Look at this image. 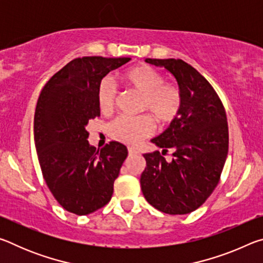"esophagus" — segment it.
Listing matches in <instances>:
<instances>
[{"label": "esophagus", "instance_id": "34e87169", "mask_svg": "<svg viewBox=\"0 0 263 263\" xmlns=\"http://www.w3.org/2000/svg\"><path fill=\"white\" fill-rule=\"evenodd\" d=\"M127 152H128V155H136V154L139 153V151L133 148V147H127Z\"/></svg>", "mask_w": 263, "mask_h": 263}]
</instances>
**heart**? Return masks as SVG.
Returning <instances> with one entry per match:
<instances>
[{
	"instance_id": "obj_1",
	"label": "heart",
	"mask_w": 263,
	"mask_h": 263,
	"mask_svg": "<svg viewBox=\"0 0 263 263\" xmlns=\"http://www.w3.org/2000/svg\"><path fill=\"white\" fill-rule=\"evenodd\" d=\"M126 86L139 92L140 111H148L162 125L172 123L180 115L183 94L175 83L164 81L163 75L148 65L135 67L123 75ZM97 105L102 114H110L118 100V90L112 80L105 78L96 92ZM155 124L149 115L119 116L109 124V135L115 140L136 145L153 135Z\"/></svg>"
}]
</instances>
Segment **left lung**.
<instances>
[{"instance_id":"1","label":"left lung","mask_w":263,"mask_h":263,"mask_svg":"<svg viewBox=\"0 0 263 263\" xmlns=\"http://www.w3.org/2000/svg\"><path fill=\"white\" fill-rule=\"evenodd\" d=\"M177 80L183 94L181 112L166 131L152 140L172 149V162L161 153L144 154L140 177L146 201L168 215H186L210 197L219 183L229 152V125L219 96L203 75L181 59H151Z\"/></svg>"}]
</instances>
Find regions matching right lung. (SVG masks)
Instances as JSON below:
<instances>
[{
    "instance_id": "right-lung-1",
    "label": "right lung",
    "mask_w": 263,
    "mask_h": 263,
    "mask_svg": "<svg viewBox=\"0 0 263 263\" xmlns=\"http://www.w3.org/2000/svg\"><path fill=\"white\" fill-rule=\"evenodd\" d=\"M130 60L74 59L48 80L37 101L33 133L43 177L57 202L78 216L110 202L127 157V148L116 141L96 151L89 145L86 127L100 116L96 92L102 79Z\"/></svg>"
}]
</instances>
